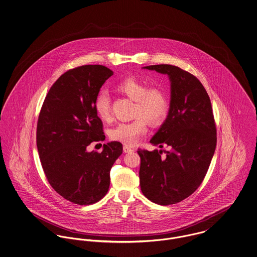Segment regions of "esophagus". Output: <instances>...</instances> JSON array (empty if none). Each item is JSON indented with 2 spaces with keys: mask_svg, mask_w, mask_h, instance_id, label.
Returning <instances> with one entry per match:
<instances>
[{
  "mask_svg": "<svg viewBox=\"0 0 257 257\" xmlns=\"http://www.w3.org/2000/svg\"><path fill=\"white\" fill-rule=\"evenodd\" d=\"M133 151H135L134 148H132V147H130V146H123V152H124V153H131V152H133Z\"/></svg>",
  "mask_w": 257,
  "mask_h": 257,
  "instance_id": "obj_1",
  "label": "esophagus"
}]
</instances>
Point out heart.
Segmentation results:
<instances>
[{"instance_id": "heart-1", "label": "heart", "mask_w": 257, "mask_h": 257, "mask_svg": "<svg viewBox=\"0 0 257 257\" xmlns=\"http://www.w3.org/2000/svg\"><path fill=\"white\" fill-rule=\"evenodd\" d=\"M117 89L132 100L136 101L132 121L120 122L113 127L109 137L126 146H132L146 135L148 122L158 124L165 119L169 111V97L167 92L160 86H147L143 81L128 77L120 81ZM94 110L100 120H108L111 118V101L107 92H99L94 100Z\"/></svg>"}]
</instances>
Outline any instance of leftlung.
<instances>
[{
	"instance_id": "left-lung-1",
	"label": "left lung",
	"mask_w": 257,
	"mask_h": 257,
	"mask_svg": "<svg viewBox=\"0 0 257 257\" xmlns=\"http://www.w3.org/2000/svg\"><path fill=\"white\" fill-rule=\"evenodd\" d=\"M169 76L171 102L167 119L151 138L170 150L138 149L140 188L158 205L177 204L201 185L216 147V127L209 96L192 74L170 64L143 67ZM164 152L165 155L161 154Z\"/></svg>"
}]
</instances>
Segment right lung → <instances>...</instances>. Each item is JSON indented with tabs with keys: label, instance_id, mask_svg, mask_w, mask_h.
Listing matches in <instances>:
<instances>
[{
	"label": "right lung",
	"instance_id": "right-lung-1",
	"mask_svg": "<svg viewBox=\"0 0 257 257\" xmlns=\"http://www.w3.org/2000/svg\"><path fill=\"white\" fill-rule=\"evenodd\" d=\"M103 65H84L61 75L49 90L37 124V148L45 174L60 196L77 205H92L107 194L110 171L122 153L111 141L101 153L86 147L103 141L94 100L113 75Z\"/></svg>",
	"mask_w": 257,
	"mask_h": 257
}]
</instances>
